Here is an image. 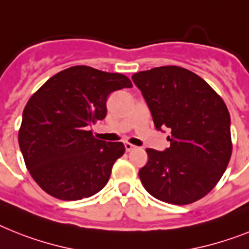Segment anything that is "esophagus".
Returning <instances> with one entry per match:
<instances>
[{
	"label": "esophagus",
	"mask_w": 249,
	"mask_h": 249,
	"mask_svg": "<svg viewBox=\"0 0 249 249\" xmlns=\"http://www.w3.org/2000/svg\"><path fill=\"white\" fill-rule=\"evenodd\" d=\"M124 149H126V151H131V150L135 149V145L129 142H124Z\"/></svg>",
	"instance_id": "obj_1"
}]
</instances>
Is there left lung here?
<instances>
[{
    "instance_id": "obj_1",
    "label": "left lung",
    "mask_w": 249,
    "mask_h": 249,
    "mask_svg": "<svg viewBox=\"0 0 249 249\" xmlns=\"http://www.w3.org/2000/svg\"><path fill=\"white\" fill-rule=\"evenodd\" d=\"M146 100L155 128L168 127L170 146L147 149L140 179L151 196L188 205L206 196L231 157V116L224 100L196 73L161 66L132 76Z\"/></svg>"
}]
</instances>
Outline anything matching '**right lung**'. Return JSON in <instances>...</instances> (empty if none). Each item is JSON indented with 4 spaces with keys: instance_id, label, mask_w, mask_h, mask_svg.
I'll use <instances>...</instances> for the list:
<instances>
[{
    "instance_id": "obj_1",
    "label": "right lung",
    "mask_w": 249,
    "mask_h": 249,
    "mask_svg": "<svg viewBox=\"0 0 249 249\" xmlns=\"http://www.w3.org/2000/svg\"><path fill=\"white\" fill-rule=\"evenodd\" d=\"M131 86L122 73L73 66L33 94L22 112L18 145L29 173L44 192L76 201L106 186L124 145L95 139L88 129L106 118L110 92Z\"/></svg>"
}]
</instances>
